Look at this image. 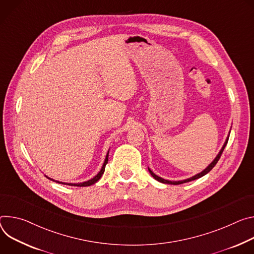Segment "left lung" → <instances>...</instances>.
Masks as SVG:
<instances>
[{"label": "left lung", "instance_id": "8db88e82", "mask_svg": "<svg viewBox=\"0 0 254 254\" xmlns=\"http://www.w3.org/2000/svg\"><path fill=\"white\" fill-rule=\"evenodd\" d=\"M228 139H229V135H228V137H227V139H226V141H225V143H224V145H223V147L221 148V150H220V152L218 153V155L215 157V159L205 168V170L203 171V172H201L200 174H198V175H195V176H193V177H191V178H190V179H187V180H184V181H177V182H175V181H167V180H164V179H162V178H160V177H158V176H156L155 174H153L152 172H151V170L150 168H148V171H149V173H150V175L156 180V181H158V182H160V183H162V184H168V185H181V184H184V183H189V182H190V181H193V180H196V179H200V178H202V177H204L205 175H207L212 168L216 165V163L218 162V160L220 159V157H221V154H222V152H223V150H224V148H225V146L227 145V142H228Z\"/></svg>", "mask_w": 254, "mask_h": 254}]
</instances>
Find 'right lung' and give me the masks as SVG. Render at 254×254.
<instances>
[{
	"instance_id": "obj_1",
	"label": "right lung",
	"mask_w": 254,
	"mask_h": 254,
	"mask_svg": "<svg viewBox=\"0 0 254 254\" xmlns=\"http://www.w3.org/2000/svg\"><path fill=\"white\" fill-rule=\"evenodd\" d=\"M108 156H109V151H108V153H107V155H106L105 161H104V163H103V166H102V168H101V171L99 172V174H98L96 177H94L93 179H91L90 181H87V182L79 183V184H67V183H63V182H59V181H54V180H52V179H50V178H48V177H46V176H45V177H46L47 179H49L50 181H53V182L59 183V184H63V185H68V186H73V187H89V186H92V185H94L95 183H97V182L102 178V176H103V174H104V172H105L106 164L108 163Z\"/></svg>"
}]
</instances>
